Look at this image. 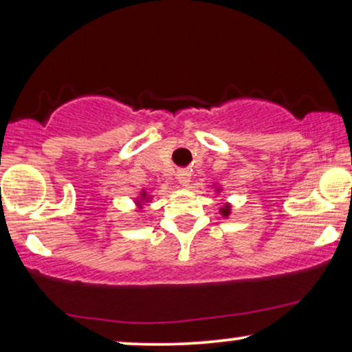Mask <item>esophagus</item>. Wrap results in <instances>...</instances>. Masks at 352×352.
<instances>
[{
    "mask_svg": "<svg viewBox=\"0 0 352 352\" xmlns=\"http://www.w3.org/2000/svg\"><path fill=\"white\" fill-rule=\"evenodd\" d=\"M176 177H177V181H179L181 186H189V182H190V173L187 171V170H179V171H177Z\"/></svg>",
    "mask_w": 352,
    "mask_h": 352,
    "instance_id": "esophagus-1",
    "label": "esophagus"
}]
</instances>
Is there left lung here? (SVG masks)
Returning <instances> with one entry per match:
<instances>
[{
    "label": "left lung",
    "instance_id": "1",
    "mask_svg": "<svg viewBox=\"0 0 352 352\" xmlns=\"http://www.w3.org/2000/svg\"><path fill=\"white\" fill-rule=\"evenodd\" d=\"M229 213H230V208H229V205H226L224 208H221V214H223V216H229Z\"/></svg>",
    "mask_w": 352,
    "mask_h": 352
}]
</instances>
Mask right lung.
<instances>
[{"mask_svg": "<svg viewBox=\"0 0 352 352\" xmlns=\"http://www.w3.org/2000/svg\"><path fill=\"white\" fill-rule=\"evenodd\" d=\"M142 197H146V195H144V194H142Z\"/></svg>", "mask_w": 352, "mask_h": 352, "instance_id": "obj_1", "label": "right lung"}]
</instances>
